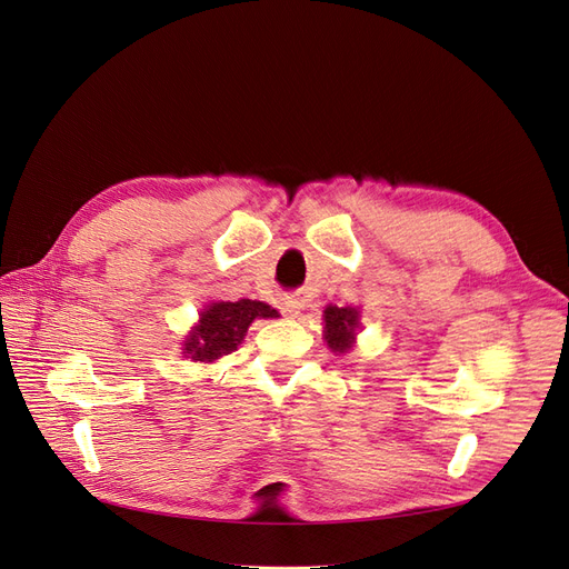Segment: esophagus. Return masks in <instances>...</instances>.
<instances>
[{
	"label": "esophagus",
	"instance_id": "obj_1",
	"mask_svg": "<svg viewBox=\"0 0 569 569\" xmlns=\"http://www.w3.org/2000/svg\"><path fill=\"white\" fill-rule=\"evenodd\" d=\"M282 311H284V316H289V318H297V316L301 313V301H297V299H287Z\"/></svg>",
	"mask_w": 569,
	"mask_h": 569
}]
</instances>
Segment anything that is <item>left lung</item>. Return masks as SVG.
I'll return each instance as SVG.
<instances>
[{
    "mask_svg": "<svg viewBox=\"0 0 569 569\" xmlns=\"http://www.w3.org/2000/svg\"><path fill=\"white\" fill-rule=\"evenodd\" d=\"M358 325V313L353 308H325V339L332 351H349L353 343V330Z\"/></svg>",
    "mask_w": 569,
    "mask_h": 569,
    "instance_id": "8db88e82",
    "label": "left lung"
}]
</instances>
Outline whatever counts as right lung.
Masks as SVG:
<instances>
[{"label": "right lung", "mask_w": 569, "mask_h": 569, "mask_svg": "<svg viewBox=\"0 0 569 569\" xmlns=\"http://www.w3.org/2000/svg\"><path fill=\"white\" fill-rule=\"evenodd\" d=\"M278 316L274 308L263 301H220L211 303L201 313V322L194 327V332L184 341V353L192 360L201 363H211V360L228 356L237 349L242 341L247 327L256 318H272Z\"/></svg>", "instance_id": "add662e5"}]
</instances>
